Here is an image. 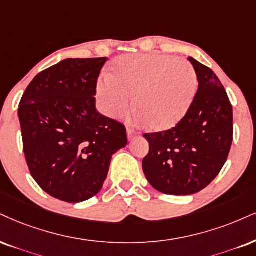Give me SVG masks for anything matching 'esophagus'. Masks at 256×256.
<instances>
[{
	"instance_id": "esophagus-1",
	"label": "esophagus",
	"mask_w": 256,
	"mask_h": 256,
	"mask_svg": "<svg viewBox=\"0 0 256 256\" xmlns=\"http://www.w3.org/2000/svg\"><path fill=\"white\" fill-rule=\"evenodd\" d=\"M127 135H128V140H133L134 138L138 136V135H140V133L135 130L134 128H128L127 129Z\"/></svg>"
}]
</instances>
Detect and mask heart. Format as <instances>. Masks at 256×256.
Segmentation results:
<instances>
[{"instance_id":"b5f03b06","label":"heart","mask_w":256,"mask_h":256,"mask_svg":"<svg viewBox=\"0 0 256 256\" xmlns=\"http://www.w3.org/2000/svg\"><path fill=\"white\" fill-rule=\"evenodd\" d=\"M197 91V74L186 59L162 53L126 54L112 62V74L97 83L103 112L118 116L133 104L153 130L174 127L188 114Z\"/></svg>"}]
</instances>
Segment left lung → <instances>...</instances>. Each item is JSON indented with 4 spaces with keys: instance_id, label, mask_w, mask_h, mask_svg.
<instances>
[{
    "instance_id": "1",
    "label": "left lung",
    "mask_w": 256,
    "mask_h": 256,
    "mask_svg": "<svg viewBox=\"0 0 256 256\" xmlns=\"http://www.w3.org/2000/svg\"><path fill=\"white\" fill-rule=\"evenodd\" d=\"M198 90L176 127L146 133L150 152L142 160L147 180L166 194H194L206 188L224 166L232 142V106L211 68L188 58Z\"/></svg>"
}]
</instances>
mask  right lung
<instances>
[{"label": "right lung", "instance_id": "obj_1", "mask_svg": "<svg viewBox=\"0 0 256 256\" xmlns=\"http://www.w3.org/2000/svg\"><path fill=\"white\" fill-rule=\"evenodd\" d=\"M106 58L65 59L34 77L18 104L30 172L46 194L68 203L97 194L112 154L126 147V127L96 109Z\"/></svg>", "mask_w": 256, "mask_h": 256}]
</instances>
